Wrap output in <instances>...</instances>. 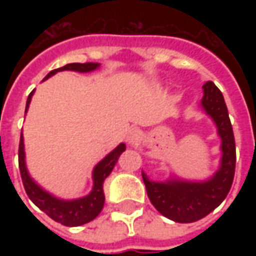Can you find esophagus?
<instances>
[{
	"instance_id": "34e87169",
	"label": "esophagus",
	"mask_w": 256,
	"mask_h": 256,
	"mask_svg": "<svg viewBox=\"0 0 256 256\" xmlns=\"http://www.w3.org/2000/svg\"><path fill=\"white\" fill-rule=\"evenodd\" d=\"M138 138H140L138 130H131V131L128 132V136H126V140H128V142L130 144H135L138 141Z\"/></svg>"
}]
</instances>
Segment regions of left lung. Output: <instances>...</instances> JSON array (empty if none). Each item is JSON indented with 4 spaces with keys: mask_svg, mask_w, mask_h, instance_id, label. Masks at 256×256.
Listing matches in <instances>:
<instances>
[{
    "mask_svg": "<svg viewBox=\"0 0 256 256\" xmlns=\"http://www.w3.org/2000/svg\"><path fill=\"white\" fill-rule=\"evenodd\" d=\"M202 90L204 96L201 105L215 121L222 140L220 171L210 181H170L166 184L150 181L142 172L148 198L156 211L172 221L181 224L198 221L214 211L226 198L235 175V138L222 92L212 81H206L202 85Z\"/></svg>",
    "mask_w": 256,
    "mask_h": 256,
    "instance_id": "left-lung-1",
    "label": "left lung"
}]
</instances>
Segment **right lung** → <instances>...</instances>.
Masks as SVG:
<instances>
[{"instance_id":"right-lung-1","label":"right lung","mask_w":256,"mask_h":256,"mask_svg":"<svg viewBox=\"0 0 256 256\" xmlns=\"http://www.w3.org/2000/svg\"><path fill=\"white\" fill-rule=\"evenodd\" d=\"M98 65L100 64H95V62L66 64L62 68H58V70L51 71L50 74L45 76L44 81L46 78H50V76L56 74L58 71L70 70V71H78V72H90V71L96 70ZM32 94H34V91L28 95L25 112H26V110L30 106ZM124 151H125V144H120L112 152L108 154L102 161L94 168V188L90 195H86L84 198H80V200H74V201H62V200H58V198H55L52 195H50L44 190H41L30 178V175L26 172V168H25L24 138L21 135V138H20V146H18V165H20V172H21V178H22L25 192H26L28 198L34 202L41 211H44L51 220H54L55 222H60V224H62L65 226H80V225H84L86 222L95 220L98 216V214L102 210L104 201H105L102 184L105 181V178L111 174L114 165L118 161V156Z\"/></svg>"}]
</instances>
